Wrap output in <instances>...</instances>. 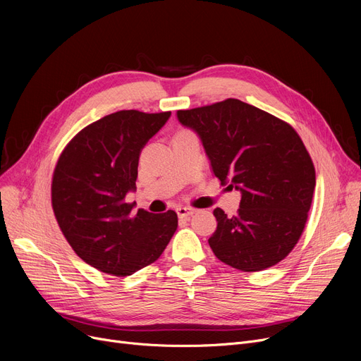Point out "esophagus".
Returning a JSON list of instances; mask_svg holds the SVG:
<instances>
[{
  "label": "esophagus",
  "mask_w": 361,
  "mask_h": 361,
  "mask_svg": "<svg viewBox=\"0 0 361 361\" xmlns=\"http://www.w3.org/2000/svg\"><path fill=\"white\" fill-rule=\"evenodd\" d=\"M195 212H196V209H195V207H192V206H180V207H177V214H178L180 218L192 216Z\"/></svg>",
  "instance_id": "1"
}]
</instances>
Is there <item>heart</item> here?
I'll use <instances>...</instances> for the list:
<instances>
[{"instance_id": "obj_1", "label": "heart", "mask_w": 361, "mask_h": 361, "mask_svg": "<svg viewBox=\"0 0 361 361\" xmlns=\"http://www.w3.org/2000/svg\"><path fill=\"white\" fill-rule=\"evenodd\" d=\"M183 131H187V130H183Z\"/></svg>"}]
</instances>
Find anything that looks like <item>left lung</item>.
Returning <instances> with one entry per match:
<instances>
[{"label": "left lung", "instance_id": "left-lung-1", "mask_svg": "<svg viewBox=\"0 0 361 361\" xmlns=\"http://www.w3.org/2000/svg\"><path fill=\"white\" fill-rule=\"evenodd\" d=\"M177 117L202 139L215 177L241 192L233 218L216 207L214 255L243 272L286 259L309 218L316 171L298 133L272 114L240 99L181 109Z\"/></svg>", "mask_w": 361, "mask_h": 361}]
</instances>
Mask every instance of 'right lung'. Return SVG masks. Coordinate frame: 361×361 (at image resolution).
Listing matches in <instances>:
<instances>
[{"mask_svg":"<svg viewBox=\"0 0 361 361\" xmlns=\"http://www.w3.org/2000/svg\"><path fill=\"white\" fill-rule=\"evenodd\" d=\"M171 111L109 114L75 135L55 164L52 211L74 253L104 274L127 276L159 259L174 235V211L133 214L140 152Z\"/></svg>","mask_w":361,"mask_h":361,"instance_id":"obj_1","label":"right lung"}]
</instances>
